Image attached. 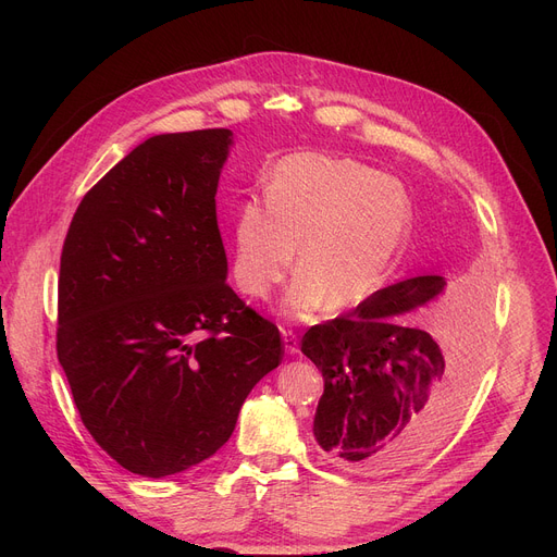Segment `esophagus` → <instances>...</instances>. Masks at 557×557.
Here are the masks:
<instances>
[{
	"instance_id": "obj_1",
	"label": "esophagus",
	"mask_w": 557,
	"mask_h": 557,
	"mask_svg": "<svg viewBox=\"0 0 557 557\" xmlns=\"http://www.w3.org/2000/svg\"><path fill=\"white\" fill-rule=\"evenodd\" d=\"M282 341H284V349H286V355H298L300 352V347H298V336L290 332V330H284L282 332Z\"/></svg>"
}]
</instances>
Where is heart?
Segmentation results:
<instances>
[{"mask_svg": "<svg viewBox=\"0 0 557 557\" xmlns=\"http://www.w3.org/2000/svg\"><path fill=\"white\" fill-rule=\"evenodd\" d=\"M411 200L391 175L325 156H290L269 175L267 200H244L232 223V275L267 300L296 263L282 300L290 318L355 309L382 290L411 230Z\"/></svg>", "mask_w": 557, "mask_h": 557, "instance_id": "b5f03b06", "label": "heart"}]
</instances>
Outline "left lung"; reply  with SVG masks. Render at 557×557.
Here are the masks:
<instances>
[{
  "mask_svg": "<svg viewBox=\"0 0 557 557\" xmlns=\"http://www.w3.org/2000/svg\"><path fill=\"white\" fill-rule=\"evenodd\" d=\"M437 273L391 284L302 336L323 372L313 437L352 474H391L422 460L451 429L483 357V320L441 323L433 336L397 320L445 294Z\"/></svg>",
  "mask_w": 557,
  "mask_h": 557,
  "instance_id": "obj_1",
  "label": "left lung"
}]
</instances>
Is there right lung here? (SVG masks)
Segmentation results:
<instances>
[{
	"mask_svg": "<svg viewBox=\"0 0 557 557\" xmlns=\"http://www.w3.org/2000/svg\"><path fill=\"white\" fill-rule=\"evenodd\" d=\"M232 131L153 135L87 191L58 280V361L85 429L128 472L214 456L282 361L271 320L225 284L216 187Z\"/></svg>",
	"mask_w": 557,
	"mask_h": 557,
	"instance_id": "add662e5",
	"label": "right lung"
}]
</instances>
